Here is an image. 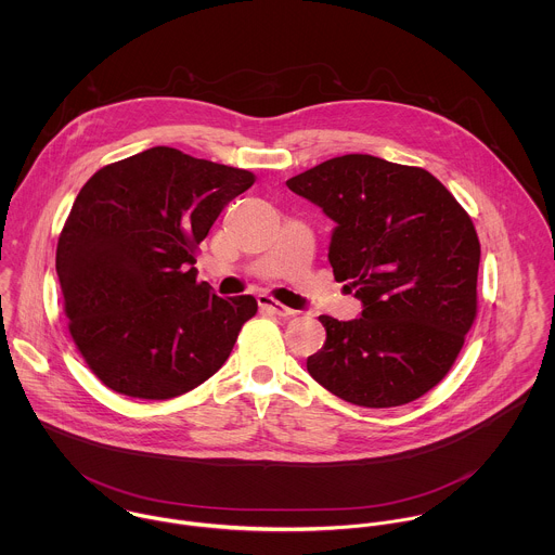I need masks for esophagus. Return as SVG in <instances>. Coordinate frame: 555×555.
I'll return each instance as SVG.
<instances>
[{
    "mask_svg": "<svg viewBox=\"0 0 555 555\" xmlns=\"http://www.w3.org/2000/svg\"><path fill=\"white\" fill-rule=\"evenodd\" d=\"M258 306H260V310H264L269 314H275V317H293L295 314V310L282 306L280 301H275L273 297H267V295L258 297Z\"/></svg>",
    "mask_w": 555,
    "mask_h": 555,
    "instance_id": "esophagus-1",
    "label": "esophagus"
}]
</instances>
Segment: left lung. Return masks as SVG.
I'll return each instance as SVG.
<instances>
[{"mask_svg":"<svg viewBox=\"0 0 555 555\" xmlns=\"http://www.w3.org/2000/svg\"><path fill=\"white\" fill-rule=\"evenodd\" d=\"M286 185L337 222L328 262L361 318L320 317L326 341L308 372L365 408L410 403L453 367L478 312L480 243L455 196L425 168L348 154Z\"/></svg>","mask_w":555,"mask_h":555,"instance_id":"1","label":"left lung"}]
</instances>
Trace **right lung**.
I'll use <instances>...</instances> for the list:
<instances>
[{
    "label": "right lung",
    "instance_id": "1",
    "mask_svg": "<svg viewBox=\"0 0 555 555\" xmlns=\"http://www.w3.org/2000/svg\"><path fill=\"white\" fill-rule=\"evenodd\" d=\"M254 181L243 168L152 147L80 188L55 269L68 331L102 385L170 399L224 365L258 304L214 295L192 264L220 211Z\"/></svg>",
    "mask_w": 555,
    "mask_h": 555
}]
</instances>
